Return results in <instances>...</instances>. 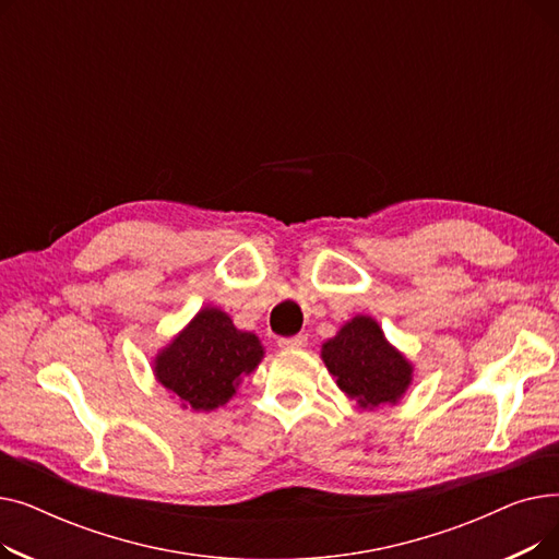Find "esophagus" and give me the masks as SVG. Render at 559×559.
<instances>
[{"label": "esophagus", "instance_id": "obj_1", "mask_svg": "<svg viewBox=\"0 0 559 559\" xmlns=\"http://www.w3.org/2000/svg\"><path fill=\"white\" fill-rule=\"evenodd\" d=\"M308 344V335H295V337H281L278 346L281 348H304Z\"/></svg>", "mask_w": 559, "mask_h": 559}]
</instances>
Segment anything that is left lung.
I'll return each mask as SVG.
<instances>
[{
    "mask_svg": "<svg viewBox=\"0 0 559 559\" xmlns=\"http://www.w3.org/2000/svg\"><path fill=\"white\" fill-rule=\"evenodd\" d=\"M329 371L340 390L360 407L396 403L413 383V365L385 340L383 329L371 317L358 314L321 346Z\"/></svg>",
    "mask_w": 559,
    "mask_h": 559,
    "instance_id": "left-lung-1",
    "label": "left lung"
}]
</instances>
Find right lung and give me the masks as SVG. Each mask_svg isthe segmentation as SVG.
<instances>
[{
    "instance_id": "obj_1",
    "label": "right lung",
    "mask_w": 559,
    "mask_h": 559,
    "mask_svg": "<svg viewBox=\"0 0 559 559\" xmlns=\"http://www.w3.org/2000/svg\"><path fill=\"white\" fill-rule=\"evenodd\" d=\"M262 354L253 333L235 329L226 312L203 308L160 350L154 373L183 407L211 413L235 394L240 378L258 367Z\"/></svg>"
}]
</instances>
